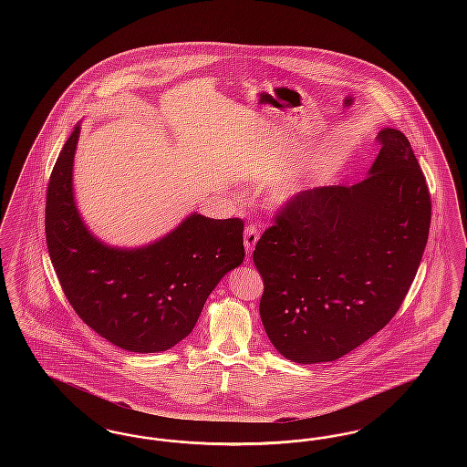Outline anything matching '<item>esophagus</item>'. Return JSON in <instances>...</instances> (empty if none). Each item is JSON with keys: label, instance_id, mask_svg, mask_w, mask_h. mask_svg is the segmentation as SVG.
<instances>
[{"label": "esophagus", "instance_id": "34e87169", "mask_svg": "<svg viewBox=\"0 0 467 467\" xmlns=\"http://www.w3.org/2000/svg\"><path fill=\"white\" fill-rule=\"evenodd\" d=\"M244 240L246 254H252V252H254V248H255L257 240H259V229H257V225L250 223V225H246V227H244Z\"/></svg>", "mask_w": 467, "mask_h": 467}]
</instances>
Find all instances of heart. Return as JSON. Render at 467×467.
I'll list each match as a JSON object with an SVG mask.
<instances>
[{
	"label": "heart",
	"instance_id": "b5f03b06",
	"mask_svg": "<svg viewBox=\"0 0 467 467\" xmlns=\"http://www.w3.org/2000/svg\"><path fill=\"white\" fill-rule=\"evenodd\" d=\"M273 164H275V162H266L265 170H271ZM303 187H305V180L296 177L285 178V180H282L280 183H276V185L273 187V191H271V201H273L275 204H282V202H285V201L292 200L294 196H297V194L303 191Z\"/></svg>",
	"mask_w": 467,
	"mask_h": 467
}]
</instances>
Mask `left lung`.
Wrapping results in <instances>:
<instances>
[{"instance_id": "8db88e82", "label": "left lung", "mask_w": 467, "mask_h": 467, "mask_svg": "<svg viewBox=\"0 0 467 467\" xmlns=\"http://www.w3.org/2000/svg\"><path fill=\"white\" fill-rule=\"evenodd\" d=\"M378 141L368 177L299 192L255 244L261 320L292 362H331L381 331L420 266L427 182L400 130H381Z\"/></svg>"}]
</instances>
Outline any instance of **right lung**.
Masks as SVG:
<instances>
[{
  "label": "right lung",
  "mask_w": 467,
  "mask_h": 467,
  "mask_svg": "<svg viewBox=\"0 0 467 467\" xmlns=\"http://www.w3.org/2000/svg\"><path fill=\"white\" fill-rule=\"evenodd\" d=\"M77 124L52 170L47 248L69 305L115 347L156 354L194 329L223 275L244 263V221L192 213L141 248H113L94 238L73 200Z\"/></svg>",
  "instance_id": "add662e5"
}]
</instances>
